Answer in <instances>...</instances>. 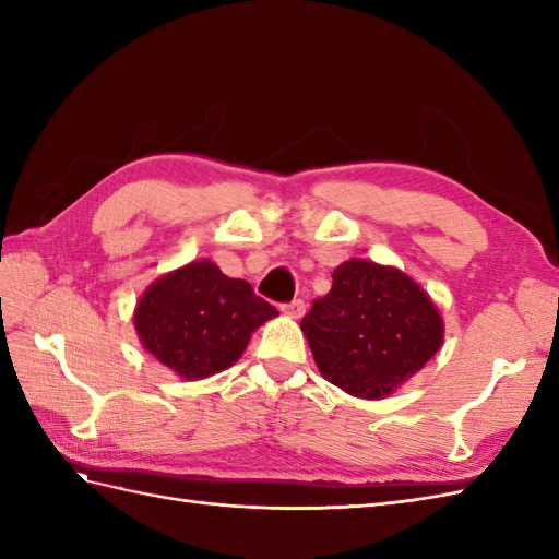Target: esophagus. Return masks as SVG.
Returning a JSON list of instances; mask_svg holds the SVG:
<instances>
[{
  "label": "esophagus",
  "instance_id": "1",
  "mask_svg": "<svg viewBox=\"0 0 559 559\" xmlns=\"http://www.w3.org/2000/svg\"><path fill=\"white\" fill-rule=\"evenodd\" d=\"M282 312H284V314H289V317H294V319H298V317H302V312H306V300L296 298V300H292V302H284V306H282Z\"/></svg>",
  "mask_w": 559,
  "mask_h": 559
}]
</instances>
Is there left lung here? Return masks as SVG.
<instances>
[{
	"mask_svg": "<svg viewBox=\"0 0 559 559\" xmlns=\"http://www.w3.org/2000/svg\"><path fill=\"white\" fill-rule=\"evenodd\" d=\"M319 373L359 399H382L415 376L443 343L429 296L394 267L354 259L302 317Z\"/></svg>",
	"mask_w": 559,
	"mask_h": 559,
	"instance_id": "8db88e82",
	"label": "left lung"
}]
</instances>
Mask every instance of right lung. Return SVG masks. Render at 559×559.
<instances>
[{
    "label": "right lung",
    "instance_id": "right-lung-1",
    "mask_svg": "<svg viewBox=\"0 0 559 559\" xmlns=\"http://www.w3.org/2000/svg\"><path fill=\"white\" fill-rule=\"evenodd\" d=\"M277 308L210 261L189 263L146 289L134 310L142 345L186 380L210 378L242 357L251 331Z\"/></svg>",
    "mask_w": 559,
    "mask_h": 559
}]
</instances>
